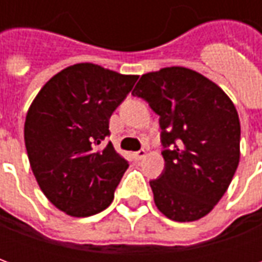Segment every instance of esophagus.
<instances>
[{
	"mask_svg": "<svg viewBox=\"0 0 262 262\" xmlns=\"http://www.w3.org/2000/svg\"><path fill=\"white\" fill-rule=\"evenodd\" d=\"M144 157H146V150H143V148L135 153V159L136 160H142V159H144Z\"/></svg>",
	"mask_w": 262,
	"mask_h": 262,
	"instance_id": "esophagus-1",
	"label": "esophagus"
}]
</instances>
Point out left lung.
Wrapping results in <instances>:
<instances>
[{
  "label": "left lung",
  "instance_id": "8db88e82",
  "mask_svg": "<svg viewBox=\"0 0 262 262\" xmlns=\"http://www.w3.org/2000/svg\"><path fill=\"white\" fill-rule=\"evenodd\" d=\"M160 116L164 171L150 181L154 203L176 222L206 216L240 161V120L226 92L185 67L143 74L132 91Z\"/></svg>",
  "mask_w": 262,
  "mask_h": 262
}]
</instances>
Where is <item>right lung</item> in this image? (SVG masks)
I'll return each mask as SVG.
<instances>
[{
	"instance_id": "add662e5",
	"label": "right lung",
	"mask_w": 262,
	"mask_h": 262,
	"mask_svg": "<svg viewBox=\"0 0 262 262\" xmlns=\"http://www.w3.org/2000/svg\"><path fill=\"white\" fill-rule=\"evenodd\" d=\"M137 78L78 63L53 75L28 109L24 136L33 176L66 214L92 216L114 201L129 164L112 143L98 144L109 136V119Z\"/></svg>"
}]
</instances>
